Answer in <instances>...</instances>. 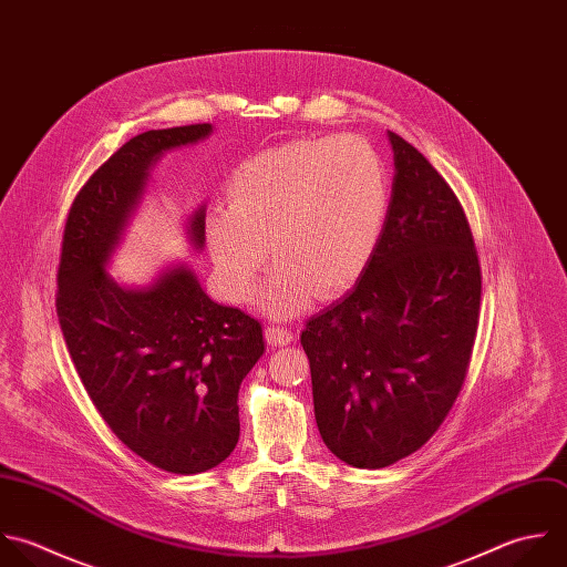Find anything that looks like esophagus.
<instances>
[{
    "label": "esophagus",
    "instance_id": "obj_1",
    "mask_svg": "<svg viewBox=\"0 0 567 567\" xmlns=\"http://www.w3.org/2000/svg\"><path fill=\"white\" fill-rule=\"evenodd\" d=\"M265 338H267V344L271 347H287L293 342V333L285 327H267Z\"/></svg>",
    "mask_w": 567,
    "mask_h": 567
}]
</instances>
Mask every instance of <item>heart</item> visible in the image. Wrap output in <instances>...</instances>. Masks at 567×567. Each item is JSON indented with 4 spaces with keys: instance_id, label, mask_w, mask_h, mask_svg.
Returning <instances> with one entry per match:
<instances>
[{
    "instance_id": "heart-1",
    "label": "heart",
    "mask_w": 567,
    "mask_h": 567,
    "mask_svg": "<svg viewBox=\"0 0 567 567\" xmlns=\"http://www.w3.org/2000/svg\"><path fill=\"white\" fill-rule=\"evenodd\" d=\"M227 209L205 220L216 280L247 302L267 265L265 311L287 318L342 296L371 262L391 205L382 154L353 134L293 138L245 158L225 183Z\"/></svg>"
}]
</instances>
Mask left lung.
<instances>
[{
	"label": "left lung",
	"mask_w": 567,
	"mask_h": 567,
	"mask_svg": "<svg viewBox=\"0 0 567 567\" xmlns=\"http://www.w3.org/2000/svg\"><path fill=\"white\" fill-rule=\"evenodd\" d=\"M395 178L378 249L355 287L300 336L318 431L355 468L420 451L453 409L473 355L482 265L444 176L389 132Z\"/></svg>",
	"instance_id": "left-lung-1"
}]
</instances>
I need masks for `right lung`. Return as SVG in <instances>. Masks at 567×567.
Here are the masks:
<instances>
[{
  "label": "right lung",
  "mask_w": 567,
  "mask_h": 567,
  "mask_svg": "<svg viewBox=\"0 0 567 567\" xmlns=\"http://www.w3.org/2000/svg\"><path fill=\"white\" fill-rule=\"evenodd\" d=\"M209 132V123L150 130L118 147L74 196L56 271L59 324L92 404L134 455L174 475L205 473L236 449L238 389L265 353L262 324L209 300L187 267L130 291L105 265L150 165ZM189 238L203 247V209Z\"/></svg>",
  "instance_id": "obj_1"
}]
</instances>
